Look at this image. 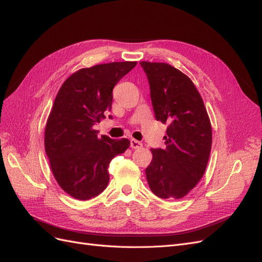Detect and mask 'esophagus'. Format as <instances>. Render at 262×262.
Masks as SVG:
<instances>
[{
  "label": "esophagus",
  "mask_w": 262,
  "mask_h": 262,
  "mask_svg": "<svg viewBox=\"0 0 262 262\" xmlns=\"http://www.w3.org/2000/svg\"><path fill=\"white\" fill-rule=\"evenodd\" d=\"M130 146H131L132 148H134V149H137V148L142 147V143H141V142L137 141V140L131 139V141H130Z\"/></svg>",
  "instance_id": "34e87169"
}]
</instances>
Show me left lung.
<instances>
[{
    "label": "left lung",
    "mask_w": 262,
    "mask_h": 262,
    "mask_svg": "<svg viewBox=\"0 0 262 262\" xmlns=\"http://www.w3.org/2000/svg\"><path fill=\"white\" fill-rule=\"evenodd\" d=\"M146 73L157 121L168 124L165 149L152 148L145 169L152 192L162 199H181L207 168L212 145L210 118L190 78L167 63L140 62Z\"/></svg>",
    "instance_id": "left-lung-1"
}]
</instances>
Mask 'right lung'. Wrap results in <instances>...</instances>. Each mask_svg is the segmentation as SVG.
Wrapping results in <instances>:
<instances>
[{
    "mask_svg": "<svg viewBox=\"0 0 262 262\" xmlns=\"http://www.w3.org/2000/svg\"><path fill=\"white\" fill-rule=\"evenodd\" d=\"M136 66L125 61L78 70L54 99L45 129L46 154L59 186L77 200L104 191L109 163L130 146L128 139L99 138L94 125L112 110L115 85Z\"/></svg>",
    "mask_w": 262,
    "mask_h": 262,
    "instance_id": "right-lung-1",
    "label": "right lung"
}]
</instances>
